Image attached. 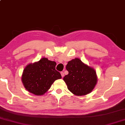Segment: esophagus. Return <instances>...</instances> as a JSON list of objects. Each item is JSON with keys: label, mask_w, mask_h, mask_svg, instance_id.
<instances>
[{"label": "esophagus", "mask_w": 125, "mask_h": 125, "mask_svg": "<svg viewBox=\"0 0 125 125\" xmlns=\"http://www.w3.org/2000/svg\"><path fill=\"white\" fill-rule=\"evenodd\" d=\"M61 77L63 78L64 76V73H63V72H61Z\"/></svg>", "instance_id": "1"}]
</instances>
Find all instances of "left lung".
<instances>
[{
  "label": "left lung",
  "mask_w": 125,
  "mask_h": 125,
  "mask_svg": "<svg viewBox=\"0 0 125 125\" xmlns=\"http://www.w3.org/2000/svg\"><path fill=\"white\" fill-rule=\"evenodd\" d=\"M66 69L68 75L63 78L67 88L77 96L86 95L91 93L97 83V76L93 67L84 64L78 58L70 61Z\"/></svg>",
  "instance_id": "8db88e82"
}]
</instances>
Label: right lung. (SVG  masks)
<instances>
[{"instance_id":"right-lung-1","label":"right lung","mask_w":125,"mask_h":125,"mask_svg":"<svg viewBox=\"0 0 125 125\" xmlns=\"http://www.w3.org/2000/svg\"><path fill=\"white\" fill-rule=\"evenodd\" d=\"M56 65L46 58L27 65L21 78L26 90L36 95L47 92L55 81L61 78L60 73L55 70Z\"/></svg>"}]
</instances>
